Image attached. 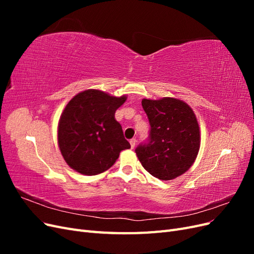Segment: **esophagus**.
<instances>
[{
	"mask_svg": "<svg viewBox=\"0 0 254 254\" xmlns=\"http://www.w3.org/2000/svg\"><path fill=\"white\" fill-rule=\"evenodd\" d=\"M135 144H136V140H135V139H131V140H130V146H131L132 149L135 147Z\"/></svg>",
	"mask_w": 254,
	"mask_h": 254,
	"instance_id": "obj_1",
	"label": "esophagus"
}]
</instances>
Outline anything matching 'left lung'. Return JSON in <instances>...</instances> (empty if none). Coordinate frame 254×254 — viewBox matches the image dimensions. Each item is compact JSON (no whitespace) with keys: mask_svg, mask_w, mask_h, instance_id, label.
<instances>
[{"mask_svg":"<svg viewBox=\"0 0 254 254\" xmlns=\"http://www.w3.org/2000/svg\"><path fill=\"white\" fill-rule=\"evenodd\" d=\"M150 124L147 143L135 153L150 175L172 180L193 165L200 147V131L194 111L180 99L163 97L142 99Z\"/></svg>","mask_w":254,"mask_h":254,"instance_id":"left-lung-1","label":"left lung"}]
</instances>
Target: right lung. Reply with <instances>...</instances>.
Returning a JSON list of instances; mask_svg holds the SVG:
<instances>
[{
    "label": "right lung",
    "mask_w": 254,
    "mask_h": 254,
    "mask_svg": "<svg viewBox=\"0 0 254 254\" xmlns=\"http://www.w3.org/2000/svg\"><path fill=\"white\" fill-rule=\"evenodd\" d=\"M126 99V95L115 97L89 89L67 103L59 120L58 145L74 171L87 176L104 173L122 150L130 148L114 117Z\"/></svg>",
    "instance_id": "1"
}]
</instances>
